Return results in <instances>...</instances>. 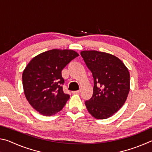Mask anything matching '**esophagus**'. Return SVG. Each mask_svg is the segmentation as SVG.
<instances>
[{"mask_svg": "<svg viewBox=\"0 0 152 152\" xmlns=\"http://www.w3.org/2000/svg\"><path fill=\"white\" fill-rule=\"evenodd\" d=\"M80 92V91H72V94H79Z\"/></svg>", "mask_w": 152, "mask_h": 152, "instance_id": "obj_1", "label": "esophagus"}]
</instances>
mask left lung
Here are the masks:
<instances>
[{"label":"left lung","instance_id":"8db88e82","mask_svg":"<svg viewBox=\"0 0 152 152\" xmlns=\"http://www.w3.org/2000/svg\"><path fill=\"white\" fill-rule=\"evenodd\" d=\"M94 78L93 94L85 102L86 109L98 119H107L117 112L127 100L130 74L116 56L96 50L80 52Z\"/></svg>","mask_w":152,"mask_h":152}]
</instances>
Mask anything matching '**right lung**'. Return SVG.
I'll use <instances>...</instances> for the list:
<instances>
[{"label":"right lung","mask_w":152,"mask_h":152,"mask_svg":"<svg viewBox=\"0 0 152 152\" xmlns=\"http://www.w3.org/2000/svg\"><path fill=\"white\" fill-rule=\"evenodd\" d=\"M78 56L72 50L53 49L36 56L25 67L22 75L25 96L41 115L56 114L70 99L63 91L61 71Z\"/></svg>","instance_id":"obj_1"}]
</instances>
